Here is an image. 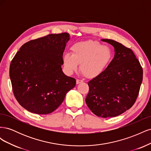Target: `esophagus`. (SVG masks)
<instances>
[{
    "instance_id": "34e87169",
    "label": "esophagus",
    "mask_w": 151,
    "mask_h": 151,
    "mask_svg": "<svg viewBox=\"0 0 151 151\" xmlns=\"http://www.w3.org/2000/svg\"><path fill=\"white\" fill-rule=\"evenodd\" d=\"M83 81L82 80H80V79H77L76 80V84H80V83H83Z\"/></svg>"
}]
</instances>
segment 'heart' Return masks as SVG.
<instances>
[{
	"label": "heart",
	"mask_w": 151,
	"mask_h": 151,
	"mask_svg": "<svg viewBox=\"0 0 151 151\" xmlns=\"http://www.w3.org/2000/svg\"><path fill=\"white\" fill-rule=\"evenodd\" d=\"M70 53H65L62 60L68 74L80 70L86 78L93 79L101 76L106 70L113 59L111 49L96 41L88 40L74 44Z\"/></svg>",
	"instance_id": "obj_1"
}]
</instances>
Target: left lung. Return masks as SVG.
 <instances>
[{
    "label": "left lung",
    "mask_w": 151,
    "mask_h": 151,
    "mask_svg": "<svg viewBox=\"0 0 151 151\" xmlns=\"http://www.w3.org/2000/svg\"><path fill=\"white\" fill-rule=\"evenodd\" d=\"M115 48V57L103 74L89 81L86 103L94 115L114 117L130 109L137 98L143 70L135 54L116 41L103 39Z\"/></svg>",
    "instance_id": "left-lung-1"
}]
</instances>
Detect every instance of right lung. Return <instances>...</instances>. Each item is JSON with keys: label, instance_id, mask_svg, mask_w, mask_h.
I'll return each instance as SVG.
<instances>
[{"label": "right lung", "instance_id": "right-lung-1", "mask_svg": "<svg viewBox=\"0 0 151 151\" xmlns=\"http://www.w3.org/2000/svg\"><path fill=\"white\" fill-rule=\"evenodd\" d=\"M70 35L51 34L24 43L11 61L14 94L21 106L38 115L54 111L76 81L64 74L63 53Z\"/></svg>", "mask_w": 151, "mask_h": 151}]
</instances>
